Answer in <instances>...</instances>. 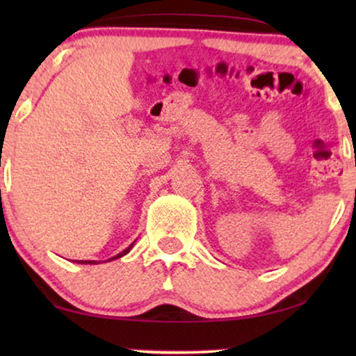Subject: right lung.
I'll use <instances>...</instances> for the list:
<instances>
[{"label": "right lung", "instance_id": "1", "mask_svg": "<svg viewBox=\"0 0 356 356\" xmlns=\"http://www.w3.org/2000/svg\"><path fill=\"white\" fill-rule=\"evenodd\" d=\"M133 245H134V243H131V245H129L128 248H126V250H124V251H121V252H120V254H116L115 257H111V259H108V261L118 259V257H121V256H124V254H128V252H129V250H131V248H133ZM81 264H97V262H95V261H84V262H82V261H81Z\"/></svg>", "mask_w": 356, "mask_h": 356}]
</instances>
